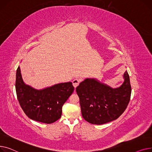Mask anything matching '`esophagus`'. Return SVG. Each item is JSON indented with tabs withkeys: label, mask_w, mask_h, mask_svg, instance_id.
Wrapping results in <instances>:
<instances>
[{
	"label": "esophagus",
	"mask_w": 152,
	"mask_h": 152,
	"mask_svg": "<svg viewBox=\"0 0 152 152\" xmlns=\"http://www.w3.org/2000/svg\"><path fill=\"white\" fill-rule=\"evenodd\" d=\"M80 83V79L77 78H75L72 81V84H73V86H74L75 88L79 85Z\"/></svg>",
	"instance_id": "34e87169"
}]
</instances>
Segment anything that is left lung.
I'll use <instances>...</instances> for the list:
<instances>
[{"instance_id": "left-lung-1", "label": "left lung", "mask_w": 152, "mask_h": 152, "mask_svg": "<svg viewBox=\"0 0 152 152\" xmlns=\"http://www.w3.org/2000/svg\"><path fill=\"white\" fill-rule=\"evenodd\" d=\"M122 85L113 88L95 78H87L76 88L83 118L90 123L102 124L117 119L126 110L131 94L127 70Z\"/></svg>"}]
</instances>
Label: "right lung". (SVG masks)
Returning <instances> with one entry per match:
<instances>
[{
  "mask_svg": "<svg viewBox=\"0 0 152 152\" xmlns=\"http://www.w3.org/2000/svg\"><path fill=\"white\" fill-rule=\"evenodd\" d=\"M15 86L18 100L26 115L33 120L47 124L61 118L62 105L74 90L70 82L37 90L24 83L20 66L16 70Z\"/></svg>",
  "mask_w": 152,
  "mask_h": 152,
  "instance_id": "right-lung-1",
  "label": "right lung"
}]
</instances>
